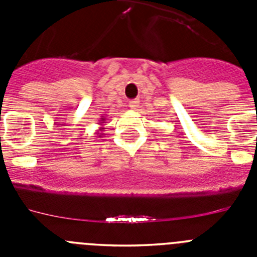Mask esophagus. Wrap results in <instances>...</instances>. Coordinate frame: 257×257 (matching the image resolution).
I'll return each instance as SVG.
<instances>
[{"instance_id": "obj_1", "label": "esophagus", "mask_w": 257, "mask_h": 257, "mask_svg": "<svg viewBox=\"0 0 257 257\" xmlns=\"http://www.w3.org/2000/svg\"><path fill=\"white\" fill-rule=\"evenodd\" d=\"M128 106H130L131 109H134V110H135V109L139 106V100H130V101H128Z\"/></svg>"}]
</instances>
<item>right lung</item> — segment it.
<instances>
[{"label": "right lung", "instance_id": "1", "mask_svg": "<svg viewBox=\"0 0 257 257\" xmlns=\"http://www.w3.org/2000/svg\"><path fill=\"white\" fill-rule=\"evenodd\" d=\"M104 123H105V117H104V115H101V118H100V121H99V124H100V127H99V130H96V135L99 136V138H101V136L104 135L103 133H101V131H104Z\"/></svg>", "mask_w": 257, "mask_h": 257}]
</instances>
